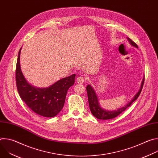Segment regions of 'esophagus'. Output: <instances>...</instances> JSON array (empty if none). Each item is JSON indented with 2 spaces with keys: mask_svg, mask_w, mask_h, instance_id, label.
I'll list each match as a JSON object with an SVG mask.
<instances>
[{
  "mask_svg": "<svg viewBox=\"0 0 158 158\" xmlns=\"http://www.w3.org/2000/svg\"><path fill=\"white\" fill-rule=\"evenodd\" d=\"M85 81V79L84 77H82V76H79L77 78V82H78L79 84H83Z\"/></svg>",
  "mask_w": 158,
  "mask_h": 158,
  "instance_id": "1",
  "label": "esophagus"
}]
</instances>
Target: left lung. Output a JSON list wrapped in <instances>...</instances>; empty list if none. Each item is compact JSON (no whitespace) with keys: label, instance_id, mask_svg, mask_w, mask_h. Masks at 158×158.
Masks as SVG:
<instances>
[{"label":"left lung","instance_id":"1","mask_svg":"<svg viewBox=\"0 0 158 158\" xmlns=\"http://www.w3.org/2000/svg\"><path fill=\"white\" fill-rule=\"evenodd\" d=\"M127 39L128 40L129 44L132 46L138 49V47L136 43H134L129 37H127ZM144 77L142 80L141 87L139 88L138 92L134 95V96L132 98V99L131 101H129V102H128L125 106L119 107L118 109L112 110H106L102 108L100 106V104L99 102V100L98 98V96L94 91V89L90 84L87 85L86 87V90H87V96H88L89 105L90 110H91V113L94 117H96L98 119L108 120V119H113L117 117L118 115H119L122 112L124 111L128 107H129L134 101H136L138 99V98L139 97L141 92V90L143 89V84H144Z\"/></svg>","mask_w":158,"mask_h":158}]
</instances>
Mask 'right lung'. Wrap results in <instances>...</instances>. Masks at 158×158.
Segmentation results:
<instances>
[{"mask_svg":"<svg viewBox=\"0 0 158 158\" xmlns=\"http://www.w3.org/2000/svg\"><path fill=\"white\" fill-rule=\"evenodd\" d=\"M19 50L15 70L17 91L22 99L35 113L46 118L57 116L63 108L67 92L74 85L76 74H72L48 87H37L29 84L20 68Z\"/></svg>","mask_w":158,"mask_h":158,"instance_id":"obj_1","label":"right lung"}]
</instances>
